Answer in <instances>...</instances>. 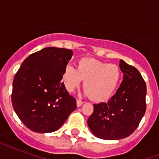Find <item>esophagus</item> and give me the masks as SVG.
<instances>
[{"label": "esophagus", "instance_id": "1", "mask_svg": "<svg viewBox=\"0 0 159 159\" xmlns=\"http://www.w3.org/2000/svg\"><path fill=\"white\" fill-rule=\"evenodd\" d=\"M83 104V102H82L81 100H77V107H80V106H82Z\"/></svg>", "mask_w": 159, "mask_h": 159}]
</instances>
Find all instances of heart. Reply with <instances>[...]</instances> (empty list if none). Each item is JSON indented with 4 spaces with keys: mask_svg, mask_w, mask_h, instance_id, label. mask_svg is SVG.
Segmentation results:
<instances>
[{
    "mask_svg": "<svg viewBox=\"0 0 159 159\" xmlns=\"http://www.w3.org/2000/svg\"><path fill=\"white\" fill-rule=\"evenodd\" d=\"M120 78V68L117 65L85 57L78 61L77 69L71 65L65 67L62 82L67 91L72 92L84 80L86 94L95 102H103L112 96Z\"/></svg>",
    "mask_w": 159,
    "mask_h": 159,
    "instance_id": "1",
    "label": "heart"
}]
</instances>
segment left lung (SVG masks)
Returning <instances> with one entry per match:
<instances>
[{"instance_id": "obj_1", "label": "left lung", "mask_w": 159, "mask_h": 159, "mask_svg": "<svg viewBox=\"0 0 159 159\" xmlns=\"http://www.w3.org/2000/svg\"><path fill=\"white\" fill-rule=\"evenodd\" d=\"M123 81L108 102L94 104L87 125L95 136L106 140L128 137L135 130L146 111V84L135 67L120 61Z\"/></svg>"}]
</instances>
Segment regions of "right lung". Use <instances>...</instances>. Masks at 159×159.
<instances>
[{
	"label": "right lung",
	"instance_id": "1",
	"mask_svg": "<svg viewBox=\"0 0 159 159\" xmlns=\"http://www.w3.org/2000/svg\"><path fill=\"white\" fill-rule=\"evenodd\" d=\"M72 50L48 47L30 54L14 77L11 102L22 123L34 132L50 133L77 108L61 82Z\"/></svg>",
	"mask_w": 159,
	"mask_h": 159
}]
</instances>
